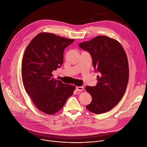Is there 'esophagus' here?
Returning a JSON list of instances; mask_svg holds the SVG:
<instances>
[{
	"mask_svg": "<svg viewBox=\"0 0 147 147\" xmlns=\"http://www.w3.org/2000/svg\"><path fill=\"white\" fill-rule=\"evenodd\" d=\"M76 89L78 91H83L84 90V87L83 86H76Z\"/></svg>",
	"mask_w": 147,
	"mask_h": 147,
	"instance_id": "34e87169",
	"label": "esophagus"
}]
</instances>
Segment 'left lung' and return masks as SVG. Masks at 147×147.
Instances as JSON below:
<instances>
[{
  "mask_svg": "<svg viewBox=\"0 0 147 147\" xmlns=\"http://www.w3.org/2000/svg\"><path fill=\"white\" fill-rule=\"evenodd\" d=\"M79 46L88 51L92 58L97 84L86 86L92 101L86 109L99 114L109 111L118 104L126 92L129 78L126 52L117 40L105 36L96 37Z\"/></svg>",
  "mask_w": 147,
  "mask_h": 147,
  "instance_id": "obj_1",
  "label": "left lung"
}]
</instances>
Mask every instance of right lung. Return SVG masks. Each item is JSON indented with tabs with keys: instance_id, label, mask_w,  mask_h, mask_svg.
Here are the masks:
<instances>
[{
	"instance_id": "right-lung-1",
	"label": "right lung",
	"mask_w": 147,
	"mask_h": 147,
	"mask_svg": "<svg viewBox=\"0 0 147 147\" xmlns=\"http://www.w3.org/2000/svg\"><path fill=\"white\" fill-rule=\"evenodd\" d=\"M53 33H41L24 52L21 76L24 88L38 110L47 114L59 111L75 86L55 80L52 72L63 64L64 49L74 42Z\"/></svg>"
}]
</instances>
